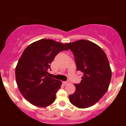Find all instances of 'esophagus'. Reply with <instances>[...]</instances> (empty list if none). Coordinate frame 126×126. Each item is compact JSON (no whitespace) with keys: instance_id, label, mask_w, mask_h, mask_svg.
I'll list each match as a JSON object with an SVG mask.
<instances>
[{"instance_id":"34e87169","label":"esophagus","mask_w":126,"mask_h":126,"mask_svg":"<svg viewBox=\"0 0 126 126\" xmlns=\"http://www.w3.org/2000/svg\"><path fill=\"white\" fill-rule=\"evenodd\" d=\"M62 83H63L64 85H67V84H68L69 83V81H63Z\"/></svg>"}]
</instances>
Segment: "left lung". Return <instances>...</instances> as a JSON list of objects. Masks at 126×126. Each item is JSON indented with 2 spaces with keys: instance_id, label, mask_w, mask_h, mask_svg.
Here are the masks:
<instances>
[{
  "instance_id": "left-lung-1",
  "label": "left lung",
  "mask_w": 126,
  "mask_h": 126,
  "mask_svg": "<svg viewBox=\"0 0 126 126\" xmlns=\"http://www.w3.org/2000/svg\"><path fill=\"white\" fill-rule=\"evenodd\" d=\"M74 55L77 70L83 73L76 91L69 96L73 105L81 109L97 103L109 88L112 77L110 64L101 47L86 40L65 43Z\"/></svg>"
}]
</instances>
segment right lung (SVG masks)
Returning <instances> with one entry per match:
<instances>
[{
  "label": "right lung",
  "mask_w": 126,
  "mask_h": 126,
  "mask_svg": "<svg viewBox=\"0 0 126 126\" xmlns=\"http://www.w3.org/2000/svg\"><path fill=\"white\" fill-rule=\"evenodd\" d=\"M68 48L63 43L42 39L26 48L16 67L20 92L30 103L45 107L53 103L62 82L48 75L50 64L58 53Z\"/></svg>",
  "instance_id": "obj_1"
}]
</instances>
